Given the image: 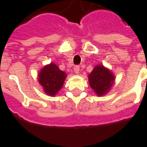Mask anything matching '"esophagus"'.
Listing matches in <instances>:
<instances>
[{
	"label": "esophagus",
	"instance_id": "34e87169",
	"mask_svg": "<svg viewBox=\"0 0 147 147\" xmlns=\"http://www.w3.org/2000/svg\"><path fill=\"white\" fill-rule=\"evenodd\" d=\"M74 71L75 74H78L80 73V66H75L74 67Z\"/></svg>",
	"mask_w": 147,
	"mask_h": 147
}]
</instances>
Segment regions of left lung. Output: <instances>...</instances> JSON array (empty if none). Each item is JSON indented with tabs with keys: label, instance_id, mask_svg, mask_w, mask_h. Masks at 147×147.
Returning a JSON list of instances; mask_svg holds the SVG:
<instances>
[{
	"label": "left lung",
	"instance_id": "8db88e82",
	"mask_svg": "<svg viewBox=\"0 0 147 147\" xmlns=\"http://www.w3.org/2000/svg\"><path fill=\"white\" fill-rule=\"evenodd\" d=\"M91 88L98 96H103L113 84L114 77L109 69L102 66H97L88 75Z\"/></svg>",
	"mask_w": 147,
	"mask_h": 147
}]
</instances>
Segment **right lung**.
I'll return each mask as SVG.
<instances>
[{
  "instance_id": "right-lung-1",
  "label": "right lung",
  "mask_w": 147,
  "mask_h": 147,
  "mask_svg": "<svg viewBox=\"0 0 147 147\" xmlns=\"http://www.w3.org/2000/svg\"><path fill=\"white\" fill-rule=\"evenodd\" d=\"M66 76L55 64L51 63L40 70L38 81L48 95L54 96L62 88Z\"/></svg>"
}]
</instances>
